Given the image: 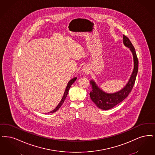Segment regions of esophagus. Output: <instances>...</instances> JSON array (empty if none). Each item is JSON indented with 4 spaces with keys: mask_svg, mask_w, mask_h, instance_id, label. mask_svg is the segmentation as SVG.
Returning a JSON list of instances; mask_svg holds the SVG:
<instances>
[{
    "mask_svg": "<svg viewBox=\"0 0 155 155\" xmlns=\"http://www.w3.org/2000/svg\"><path fill=\"white\" fill-rule=\"evenodd\" d=\"M82 72L83 73H85V74L87 73L88 72V69L87 67L84 66V67L82 68Z\"/></svg>",
    "mask_w": 155,
    "mask_h": 155,
    "instance_id": "obj_1",
    "label": "esophagus"
}]
</instances>
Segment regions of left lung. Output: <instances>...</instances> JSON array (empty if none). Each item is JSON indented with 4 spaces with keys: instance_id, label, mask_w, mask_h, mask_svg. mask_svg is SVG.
<instances>
[{
    "instance_id": "left-lung-1",
    "label": "left lung",
    "mask_w": 155,
    "mask_h": 155,
    "mask_svg": "<svg viewBox=\"0 0 155 155\" xmlns=\"http://www.w3.org/2000/svg\"><path fill=\"white\" fill-rule=\"evenodd\" d=\"M123 44L126 47L130 48V50L133 54L134 61L133 71L125 86L117 92L108 93L99 87L95 81L91 80L90 81L92 88V90L90 93V98L97 107L103 110H108L114 108V106L123 101L128 96L134 84L136 76L138 73V61L134 47L127 36L123 35Z\"/></svg>"
}]
</instances>
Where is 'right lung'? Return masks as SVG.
Returning a JSON list of instances; mask_svg holds the SVG:
<instances>
[{"instance_id": "add662e5", "label": "right lung", "mask_w": 155, "mask_h": 155, "mask_svg": "<svg viewBox=\"0 0 155 155\" xmlns=\"http://www.w3.org/2000/svg\"><path fill=\"white\" fill-rule=\"evenodd\" d=\"M76 79H77V78L75 77L74 78H73V79H72L71 80H70V81H69V82H68V83L67 86L66 88H65V92H64V95H63V97H62V99H61V100L60 102L58 104V105L56 107V108H55L54 110L50 111V112H48V114L54 113L55 112H56L57 110H58L59 109V108H60L61 107V105H62V104L64 103V102L65 101V98H66V97H67V96L68 93V91H69V88L71 87V86H72V84L74 83Z\"/></svg>"}]
</instances>
